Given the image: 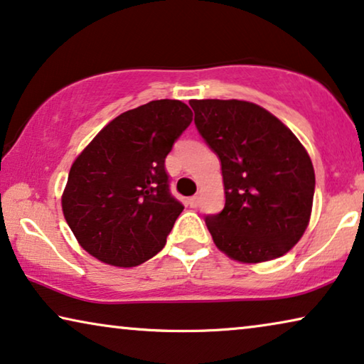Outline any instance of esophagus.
<instances>
[{
	"mask_svg": "<svg viewBox=\"0 0 364 364\" xmlns=\"http://www.w3.org/2000/svg\"><path fill=\"white\" fill-rule=\"evenodd\" d=\"M188 204L191 208H198L199 206V196H191L188 199Z\"/></svg>",
	"mask_w": 364,
	"mask_h": 364,
	"instance_id": "34e87169",
	"label": "esophagus"
}]
</instances>
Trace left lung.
<instances>
[{
    "instance_id": "8db88e82",
    "label": "left lung",
    "mask_w": 364,
    "mask_h": 364,
    "mask_svg": "<svg viewBox=\"0 0 364 364\" xmlns=\"http://www.w3.org/2000/svg\"><path fill=\"white\" fill-rule=\"evenodd\" d=\"M199 135L221 160L226 204L206 216L219 250L244 264L277 259L309 226L315 171L290 129L244 100H191Z\"/></svg>"
}]
</instances>
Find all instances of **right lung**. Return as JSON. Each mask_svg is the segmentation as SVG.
<instances>
[{
    "mask_svg": "<svg viewBox=\"0 0 364 364\" xmlns=\"http://www.w3.org/2000/svg\"><path fill=\"white\" fill-rule=\"evenodd\" d=\"M193 122L180 100H151L105 125L75 158L63 213L82 249L135 267L165 247L184 209L171 196L165 158Z\"/></svg>",
    "mask_w": 364,
    "mask_h": 364,
    "instance_id": "right-lung-1",
    "label": "right lung"
}]
</instances>
